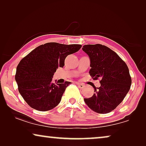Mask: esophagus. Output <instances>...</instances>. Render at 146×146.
Here are the masks:
<instances>
[{
    "mask_svg": "<svg viewBox=\"0 0 146 146\" xmlns=\"http://www.w3.org/2000/svg\"><path fill=\"white\" fill-rule=\"evenodd\" d=\"M76 84L78 85V86L79 87V88H83L84 87V84L76 82Z\"/></svg>",
    "mask_w": 146,
    "mask_h": 146,
    "instance_id": "esophagus-1",
    "label": "esophagus"
}]
</instances>
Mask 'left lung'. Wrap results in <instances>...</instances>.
Instances as JSON below:
<instances>
[{"instance_id":"1","label":"left lung","mask_w":146,"mask_h":146,"mask_svg":"<svg viewBox=\"0 0 146 146\" xmlns=\"http://www.w3.org/2000/svg\"><path fill=\"white\" fill-rule=\"evenodd\" d=\"M82 50L90 60V75L94 80H100L101 84L99 88L93 86L92 96L84 100L96 112H110L123 101L130 89L131 78L128 67L114 51L106 46L84 45Z\"/></svg>"}]
</instances>
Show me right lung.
<instances>
[{"label": "right lung", "mask_w": 146, "mask_h": 146, "mask_svg": "<svg viewBox=\"0 0 146 146\" xmlns=\"http://www.w3.org/2000/svg\"><path fill=\"white\" fill-rule=\"evenodd\" d=\"M80 44L48 42L31 51L20 61L15 80L19 91L26 102L38 111L53 109L60 102L70 82H52L54 73L64 66L67 56L78 51Z\"/></svg>", "instance_id": "right-lung-1"}]
</instances>
